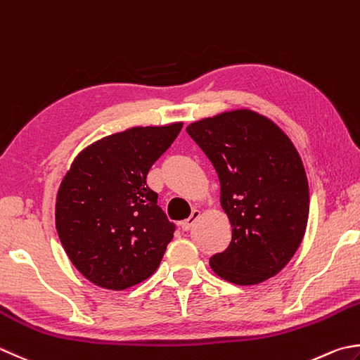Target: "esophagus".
Returning a JSON list of instances; mask_svg holds the SVG:
<instances>
[{"instance_id":"obj_1","label":"esophagus","mask_w":360,"mask_h":360,"mask_svg":"<svg viewBox=\"0 0 360 360\" xmlns=\"http://www.w3.org/2000/svg\"><path fill=\"white\" fill-rule=\"evenodd\" d=\"M199 216H200V212H199V210H193L191 216H189L188 219H185V221H181V222H180L181 230H185V232H188V230L193 227V224L199 219Z\"/></svg>"}]
</instances>
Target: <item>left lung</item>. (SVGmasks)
I'll list each match as a JSON object with an SVG mask.
<instances>
[{"label": "left lung", "instance_id": "1", "mask_svg": "<svg viewBox=\"0 0 360 360\" xmlns=\"http://www.w3.org/2000/svg\"><path fill=\"white\" fill-rule=\"evenodd\" d=\"M186 131L218 172L232 226V241L210 266L236 285L276 276L300 248L309 219L307 175L293 142L250 110L193 122Z\"/></svg>", "mask_w": 360, "mask_h": 360}]
</instances>
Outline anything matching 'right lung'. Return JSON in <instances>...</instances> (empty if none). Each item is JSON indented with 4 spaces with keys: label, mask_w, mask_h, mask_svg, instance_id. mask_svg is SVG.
<instances>
[{
    "label": "right lung",
    "mask_w": 360,
    "mask_h": 360,
    "mask_svg": "<svg viewBox=\"0 0 360 360\" xmlns=\"http://www.w3.org/2000/svg\"><path fill=\"white\" fill-rule=\"evenodd\" d=\"M183 124L133 127L87 146L73 160L56 198V230L73 266L108 290L150 277L175 226L158 207L147 174Z\"/></svg>",
    "instance_id": "add662e5"
}]
</instances>
